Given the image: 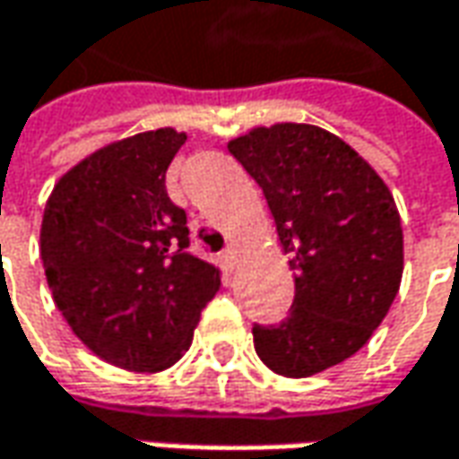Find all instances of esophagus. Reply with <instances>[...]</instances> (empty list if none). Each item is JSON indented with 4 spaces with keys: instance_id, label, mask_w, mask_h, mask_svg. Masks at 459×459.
<instances>
[{
    "instance_id": "esophagus-1",
    "label": "esophagus",
    "mask_w": 459,
    "mask_h": 459,
    "mask_svg": "<svg viewBox=\"0 0 459 459\" xmlns=\"http://www.w3.org/2000/svg\"><path fill=\"white\" fill-rule=\"evenodd\" d=\"M221 260L227 263V268H238V260H239V253L235 245H227L224 250H221Z\"/></svg>"
}]
</instances>
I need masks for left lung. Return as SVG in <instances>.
I'll return each instance as SVG.
<instances>
[{
  "label": "left lung",
  "mask_w": 459,
  "mask_h": 459,
  "mask_svg": "<svg viewBox=\"0 0 459 459\" xmlns=\"http://www.w3.org/2000/svg\"><path fill=\"white\" fill-rule=\"evenodd\" d=\"M227 148L263 188L296 283L283 322L253 325L257 358L289 378L322 373L355 355L396 299V202L358 152L314 125L257 127Z\"/></svg>",
  "instance_id": "left-lung-1"
}]
</instances>
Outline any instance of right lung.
Returning <instances> with one entry per match:
<instances>
[{"mask_svg":"<svg viewBox=\"0 0 459 459\" xmlns=\"http://www.w3.org/2000/svg\"><path fill=\"white\" fill-rule=\"evenodd\" d=\"M186 143L170 127L134 134L74 166L45 204L40 257L56 307L101 360L166 370L191 347L220 271L188 250L166 170Z\"/></svg>","mask_w":459,"mask_h":459,"instance_id":"1","label":"right lung"}]
</instances>
